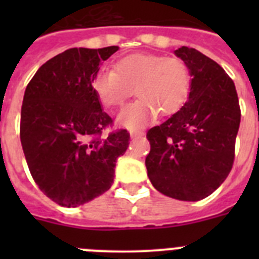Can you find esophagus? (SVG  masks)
<instances>
[{
  "mask_svg": "<svg viewBox=\"0 0 259 259\" xmlns=\"http://www.w3.org/2000/svg\"><path fill=\"white\" fill-rule=\"evenodd\" d=\"M130 136H131V139H139V137L144 136V132L143 131H130Z\"/></svg>",
  "mask_w": 259,
  "mask_h": 259,
  "instance_id": "1",
  "label": "esophagus"
}]
</instances>
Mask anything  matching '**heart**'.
Listing matches in <instances>:
<instances>
[{"instance_id": "heart-1", "label": "heart", "mask_w": 259, "mask_h": 259, "mask_svg": "<svg viewBox=\"0 0 259 259\" xmlns=\"http://www.w3.org/2000/svg\"><path fill=\"white\" fill-rule=\"evenodd\" d=\"M192 76L188 66L179 58L137 53L119 59L114 70L101 68L92 79V88L107 107L122 106L134 93L137 100L118 115L123 127L140 128L159 113H175L187 101Z\"/></svg>"}]
</instances>
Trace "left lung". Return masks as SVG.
<instances>
[{"instance_id": "left-lung-1", "label": "left lung", "mask_w": 259, "mask_h": 259, "mask_svg": "<svg viewBox=\"0 0 259 259\" xmlns=\"http://www.w3.org/2000/svg\"><path fill=\"white\" fill-rule=\"evenodd\" d=\"M174 53L191 71V92L179 111L148 131L145 166L158 192L175 200L200 201L232 168L241 118L239 98L232 79L217 62L193 48Z\"/></svg>"}]
</instances>
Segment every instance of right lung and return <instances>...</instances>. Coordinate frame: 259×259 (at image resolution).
<instances>
[{"instance_id": "1", "label": "right lung", "mask_w": 259, "mask_h": 259, "mask_svg": "<svg viewBox=\"0 0 259 259\" xmlns=\"http://www.w3.org/2000/svg\"><path fill=\"white\" fill-rule=\"evenodd\" d=\"M118 49L66 50L38 68L24 92L23 152L38 188L61 206H80L109 191L130 144L125 130L102 137L113 120L92 88L101 63Z\"/></svg>"}]
</instances>
